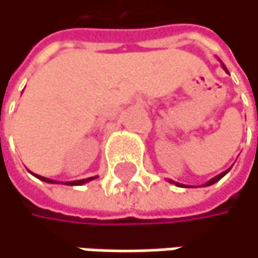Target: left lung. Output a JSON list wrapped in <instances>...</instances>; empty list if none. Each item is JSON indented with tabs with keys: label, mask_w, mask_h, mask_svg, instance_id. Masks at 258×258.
Returning <instances> with one entry per match:
<instances>
[{
	"label": "left lung",
	"mask_w": 258,
	"mask_h": 258,
	"mask_svg": "<svg viewBox=\"0 0 258 258\" xmlns=\"http://www.w3.org/2000/svg\"><path fill=\"white\" fill-rule=\"evenodd\" d=\"M222 68H224V69L227 71V68H225V64H222ZM228 172H230V169H227V171H224V172H221L219 175H216V177H213V178H212L210 181H207V183H206V184H204L203 187H206V186H212V184H215V183H218V181H219V180H221V178H222L224 175H227ZM168 181H169V183H172V184H175V186H178V187H187V186H184V184H180V183H177V181H174V180H168Z\"/></svg>",
	"instance_id": "1"
}]
</instances>
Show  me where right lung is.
<instances>
[{
	"mask_svg": "<svg viewBox=\"0 0 258 258\" xmlns=\"http://www.w3.org/2000/svg\"><path fill=\"white\" fill-rule=\"evenodd\" d=\"M33 174V172H31ZM34 177H37L39 180H42V181H45V183H51V184H66V186H81V184H86V183H89V181H92V180H95V178H98L96 175L95 177H89V178H83V180H75V181H55V180H51V178H46V177H42V175H36V174H33Z\"/></svg>",
	"mask_w": 258,
	"mask_h": 258,
	"instance_id": "1",
	"label": "right lung"
}]
</instances>
